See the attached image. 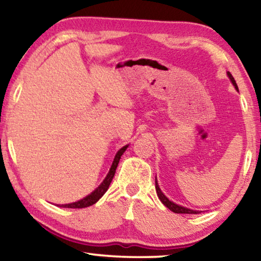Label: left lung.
Wrapping results in <instances>:
<instances>
[{
    "label": "left lung",
    "mask_w": 261,
    "mask_h": 261,
    "mask_svg": "<svg viewBox=\"0 0 261 261\" xmlns=\"http://www.w3.org/2000/svg\"><path fill=\"white\" fill-rule=\"evenodd\" d=\"M229 79H230V82L232 83V85L235 86L236 90L238 91V87H237V84L235 82V79H233V77L231 76L230 72H227ZM155 190H156V193H158V197L159 199L161 200V202L163 205H165L166 207H168L171 212H174V213H178V214H198L200 213L199 211H193V210H190V208H187V207H183L180 205H177L175 204V202H173L171 200L168 199V198L163 194V192L161 191V189L159 188V184H158V180H156V177H155Z\"/></svg>",
    "instance_id": "8db88e82"
}]
</instances>
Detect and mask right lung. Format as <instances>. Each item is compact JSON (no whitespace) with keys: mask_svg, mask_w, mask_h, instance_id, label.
Masks as SVG:
<instances>
[{"mask_svg":"<svg viewBox=\"0 0 261 261\" xmlns=\"http://www.w3.org/2000/svg\"><path fill=\"white\" fill-rule=\"evenodd\" d=\"M129 147V145H125V146H123L120 151L116 153V155L114 158V161H113V165L110 167L109 169V173L106 176V178L103 179V182L101 183L98 188H96L93 192L91 194H88L85 198H83V199L78 200V201H74L71 202V204H65V205H60V207H65V208H85V207L88 206H92L93 204H95L96 201H98L101 197L103 196L107 191L110 183H112L113 177L115 175V171H116V168L118 166V162H120V159L123 155V153L126 151V148Z\"/></svg>","mask_w":261,"mask_h":261,"instance_id":"add662e5","label":"right lung"}]
</instances>
